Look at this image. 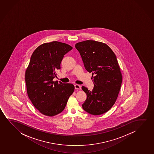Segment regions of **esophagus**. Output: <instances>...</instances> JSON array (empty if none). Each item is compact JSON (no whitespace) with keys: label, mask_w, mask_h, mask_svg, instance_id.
<instances>
[{"label":"esophagus","mask_w":154,"mask_h":154,"mask_svg":"<svg viewBox=\"0 0 154 154\" xmlns=\"http://www.w3.org/2000/svg\"><path fill=\"white\" fill-rule=\"evenodd\" d=\"M75 88L76 89H78V90H80L81 89V86L80 85L78 84L75 85Z\"/></svg>","instance_id":"1"}]
</instances>
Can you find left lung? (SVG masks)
I'll use <instances>...</instances> for the list:
<instances>
[{
  "label": "left lung",
  "instance_id": "1",
  "mask_svg": "<svg viewBox=\"0 0 154 154\" xmlns=\"http://www.w3.org/2000/svg\"><path fill=\"white\" fill-rule=\"evenodd\" d=\"M75 47L80 53L85 69L92 72L94 85L92 91L82 87L87 95L82 108L93 115L104 114L115 103L122 82L116 55L107 45L95 40L78 42Z\"/></svg>",
  "mask_w": 154,
  "mask_h": 154
}]
</instances>
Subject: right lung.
<instances>
[{
	"label": "right lung",
	"mask_w": 154,
	"mask_h": 154,
	"mask_svg": "<svg viewBox=\"0 0 154 154\" xmlns=\"http://www.w3.org/2000/svg\"><path fill=\"white\" fill-rule=\"evenodd\" d=\"M72 49L54 41L41 45L31 56L25 72L27 92L34 107L44 115L52 117L63 112L74 93V85L53 81L64 55Z\"/></svg>",
	"instance_id": "add662e5"
}]
</instances>
